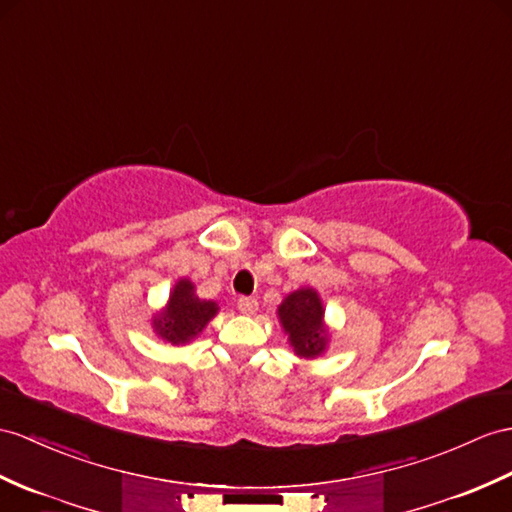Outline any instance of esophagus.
Listing matches in <instances>:
<instances>
[{"label":"esophagus","instance_id":"1","mask_svg":"<svg viewBox=\"0 0 512 512\" xmlns=\"http://www.w3.org/2000/svg\"><path fill=\"white\" fill-rule=\"evenodd\" d=\"M236 306H239L243 315H256V310H258V302L254 297H241L239 304H236Z\"/></svg>","mask_w":512,"mask_h":512}]
</instances>
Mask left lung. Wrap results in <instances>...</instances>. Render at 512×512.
Returning <instances> with one entry per match:
<instances>
[{
	"label": "left lung",
	"mask_w": 512,
	"mask_h": 512,
	"mask_svg": "<svg viewBox=\"0 0 512 512\" xmlns=\"http://www.w3.org/2000/svg\"><path fill=\"white\" fill-rule=\"evenodd\" d=\"M276 315L297 358L315 360L328 352L332 330L326 323L323 299L313 286H302L286 295Z\"/></svg>",
	"instance_id": "8db88e82"
}]
</instances>
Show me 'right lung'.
I'll list each match as a JSON object with an SVG mask.
<instances>
[{"mask_svg":"<svg viewBox=\"0 0 512 512\" xmlns=\"http://www.w3.org/2000/svg\"><path fill=\"white\" fill-rule=\"evenodd\" d=\"M219 313V304L213 299H202L197 295L195 282L189 278H178L171 286L167 304L154 310L149 326L158 339L171 345H189Z\"/></svg>","mask_w":512,"mask_h":512,"instance_id":"add662e5","label":"right lung"}]
</instances>
